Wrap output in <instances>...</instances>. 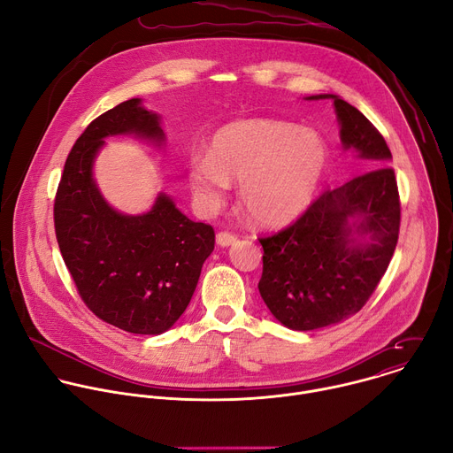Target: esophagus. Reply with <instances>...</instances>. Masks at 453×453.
<instances>
[{
    "label": "esophagus",
    "mask_w": 453,
    "mask_h": 453,
    "mask_svg": "<svg viewBox=\"0 0 453 453\" xmlns=\"http://www.w3.org/2000/svg\"><path fill=\"white\" fill-rule=\"evenodd\" d=\"M217 243H219L220 247L234 245V243H236V236H234V234H231V233H227V231H222V233H219V234H217Z\"/></svg>",
    "instance_id": "34e87169"
}]
</instances>
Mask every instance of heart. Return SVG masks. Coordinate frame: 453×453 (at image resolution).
I'll return each mask as SVG.
<instances>
[{
	"instance_id": "1",
	"label": "heart",
	"mask_w": 453,
	"mask_h": 453,
	"mask_svg": "<svg viewBox=\"0 0 453 453\" xmlns=\"http://www.w3.org/2000/svg\"><path fill=\"white\" fill-rule=\"evenodd\" d=\"M328 168V145L311 128L278 119H240L213 134L210 154L191 156L188 182L206 208H219L231 182L250 220L281 226L313 201Z\"/></svg>"
}]
</instances>
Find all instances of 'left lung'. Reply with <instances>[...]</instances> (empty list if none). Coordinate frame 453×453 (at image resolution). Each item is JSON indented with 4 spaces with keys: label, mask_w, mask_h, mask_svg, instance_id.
<instances>
[{
    "label": "left lung",
    "mask_w": 453,
    "mask_h": 453,
    "mask_svg": "<svg viewBox=\"0 0 453 453\" xmlns=\"http://www.w3.org/2000/svg\"><path fill=\"white\" fill-rule=\"evenodd\" d=\"M342 149L369 170L328 189L290 227L262 238L257 288L283 326L310 332L355 315L389 267L400 233V197L391 150L372 123L337 95Z\"/></svg>",
    "instance_id": "1"
}]
</instances>
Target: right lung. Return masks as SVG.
Listing matches in <instances>:
<instances>
[{
	"mask_svg": "<svg viewBox=\"0 0 453 453\" xmlns=\"http://www.w3.org/2000/svg\"><path fill=\"white\" fill-rule=\"evenodd\" d=\"M114 136H134L156 149L166 142L161 116L142 98L91 121L64 165L53 210L57 242L96 317L128 334L161 335L189 304L215 233L189 220L165 191L145 213L112 208L96 184L95 161Z\"/></svg>",
	"mask_w": 453,
	"mask_h": 453,
	"instance_id": "1",
	"label": "right lung"
}]
</instances>
